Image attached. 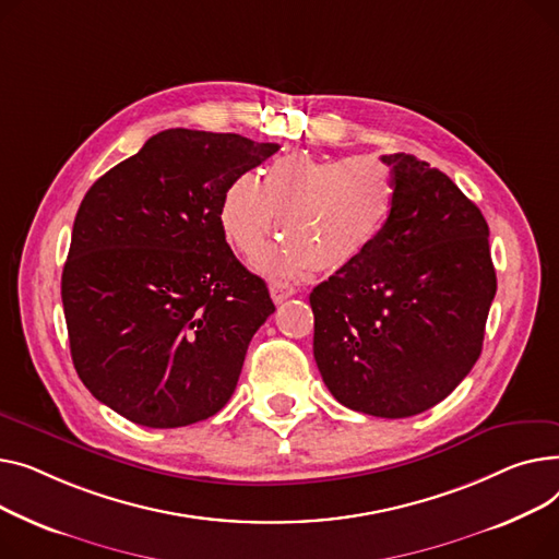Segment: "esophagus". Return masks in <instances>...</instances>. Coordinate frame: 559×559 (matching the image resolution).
Masks as SVG:
<instances>
[{
	"label": "esophagus",
	"instance_id": "esophagus-1",
	"mask_svg": "<svg viewBox=\"0 0 559 559\" xmlns=\"http://www.w3.org/2000/svg\"><path fill=\"white\" fill-rule=\"evenodd\" d=\"M290 295H295V286L288 282H273L271 284V298L275 305H282L284 300H288Z\"/></svg>",
	"mask_w": 559,
	"mask_h": 559
}]
</instances>
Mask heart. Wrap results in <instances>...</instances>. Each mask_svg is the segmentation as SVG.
Returning a JSON list of instances; mask_svg holds the SVG:
<instances>
[{"instance_id": "b5f03b06", "label": "heart", "mask_w": 559, "mask_h": 559, "mask_svg": "<svg viewBox=\"0 0 559 559\" xmlns=\"http://www.w3.org/2000/svg\"><path fill=\"white\" fill-rule=\"evenodd\" d=\"M397 180L372 155L316 157L290 153L273 159L259 176L239 174L223 191L218 221L241 252H254L271 237L282 214L280 243L257 254L254 264L273 277L311 271H341L381 235L395 207Z\"/></svg>"}]
</instances>
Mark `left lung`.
I'll list each match as a JSON object with an SVG mask.
<instances>
[{
  "label": "left lung",
  "mask_w": 559,
  "mask_h": 559,
  "mask_svg": "<svg viewBox=\"0 0 559 559\" xmlns=\"http://www.w3.org/2000/svg\"><path fill=\"white\" fill-rule=\"evenodd\" d=\"M381 159L397 180L385 227L309 302L324 385L352 411L400 419L442 402L474 368L497 273L489 227L449 176L406 153Z\"/></svg>",
  "instance_id": "1"
}]
</instances>
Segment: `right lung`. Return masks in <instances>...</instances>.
Wrapping results in <instances>:
<instances>
[{"label": "right lung", "instance_id": "obj_1", "mask_svg": "<svg viewBox=\"0 0 559 559\" xmlns=\"http://www.w3.org/2000/svg\"><path fill=\"white\" fill-rule=\"evenodd\" d=\"M235 133L169 128L98 178L62 269L74 368L92 395L148 429L216 415L275 311L218 221L229 180L277 153Z\"/></svg>", "mask_w": 559, "mask_h": 559}]
</instances>
